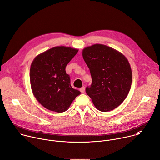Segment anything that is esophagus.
<instances>
[{"mask_svg": "<svg viewBox=\"0 0 160 160\" xmlns=\"http://www.w3.org/2000/svg\"><path fill=\"white\" fill-rule=\"evenodd\" d=\"M85 87H83V86L80 88V92L82 93H84L85 92Z\"/></svg>", "mask_w": 160, "mask_h": 160, "instance_id": "esophagus-1", "label": "esophagus"}]
</instances>
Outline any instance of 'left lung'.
<instances>
[{
    "instance_id": "1",
    "label": "left lung",
    "mask_w": 160,
    "mask_h": 160,
    "mask_svg": "<svg viewBox=\"0 0 160 160\" xmlns=\"http://www.w3.org/2000/svg\"><path fill=\"white\" fill-rule=\"evenodd\" d=\"M92 83L85 88L96 108L102 112L112 110L127 98L132 84V70L127 58L106 45L95 44L83 50Z\"/></svg>"
}]
</instances>
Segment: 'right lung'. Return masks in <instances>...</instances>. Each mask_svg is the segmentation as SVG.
<instances>
[{
	"label": "right lung",
	"instance_id": "right-lung-1",
	"mask_svg": "<svg viewBox=\"0 0 160 160\" xmlns=\"http://www.w3.org/2000/svg\"><path fill=\"white\" fill-rule=\"evenodd\" d=\"M78 51L71 48L55 47L37 56L31 64L30 79L33 95L49 110L66 111L81 93L72 87L65 70Z\"/></svg>",
	"mask_w": 160,
	"mask_h": 160
}]
</instances>
